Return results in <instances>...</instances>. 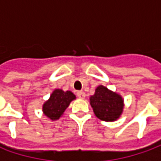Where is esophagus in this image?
I'll return each mask as SVG.
<instances>
[{
  "label": "esophagus",
  "instance_id": "1",
  "mask_svg": "<svg viewBox=\"0 0 161 161\" xmlns=\"http://www.w3.org/2000/svg\"><path fill=\"white\" fill-rule=\"evenodd\" d=\"M77 96L80 97V98H84L85 96H86V94H85V92L82 91V90H80V91H78L77 92Z\"/></svg>",
  "mask_w": 161,
  "mask_h": 161
}]
</instances>
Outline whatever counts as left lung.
<instances>
[{"mask_svg":"<svg viewBox=\"0 0 161 161\" xmlns=\"http://www.w3.org/2000/svg\"><path fill=\"white\" fill-rule=\"evenodd\" d=\"M90 100L97 117L106 122L118 119L124 109L123 97L102 85L97 88L95 94L90 97Z\"/></svg>","mask_w":161,"mask_h":161,"instance_id":"left-lung-1","label":"left lung"}]
</instances>
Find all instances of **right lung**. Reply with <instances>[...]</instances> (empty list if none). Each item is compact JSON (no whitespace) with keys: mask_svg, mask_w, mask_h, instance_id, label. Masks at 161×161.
<instances>
[{"mask_svg":"<svg viewBox=\"0 0 161 161\" xmlns=\"http://www.w3.org/2000/svg\"><path fill=\"white\" fill-rule=\"evenodd\" d=\"M76 97L71 91H64L56 89L53 91L49 99L43 105V113L51 120H57L64 114L65 109Z\"/></svg>","mask_w":161,"mask_h":161,"instance_id":"1","label":"right lung"}]
</instances>
